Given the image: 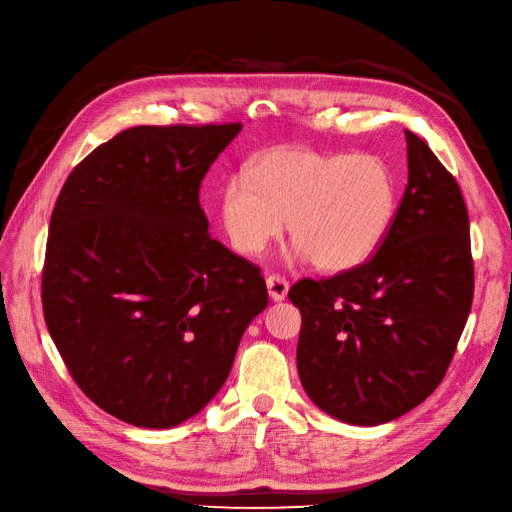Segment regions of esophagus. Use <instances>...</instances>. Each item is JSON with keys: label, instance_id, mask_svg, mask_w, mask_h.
<instances>
[{"label": "esophagus", "instance_id": "obj_1", "mask_svg": "<svg viewBox=\"0 0 512 512\" xmlns=\"http://www.w3.org/2000/svg\"><path fill=\"white\" fill-rule=\"evenodd\" d=\"M288 282L280 275H269L267 277V290H269V297L271 301H284L286 294H288Z\"/></svg>", "mask_w": 512, "mask_h": 512}]
</instances>
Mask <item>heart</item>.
Segmentation results:
<instances>
[{"label":"heart","mask_w":512,"mask_h":512,"mask_svg":"<svg viewBox=\"0 0 512 512\" xmlns=\"http://www.w3.org/2000/svg\"><path fill=\"white\" fill-rule=\"evenodd\" d=\"M395 209L397 183L380 158L290 147L260 153L220 196V220L239 254L265 252L288 220L294 258H312L322 271L374 256Z\"/></svg>","instance_id":"b5f03b06"}]
</instances>
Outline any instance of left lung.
I'll return each mask as SVG.
<instances>
[{"label": "left lung", "mask_w": 512, "mask_h": 512, "mask_svg": "<svg viewBox=\"0 0 512 512\" xmlns=\"http://www.w3.org/2000/svg\"><path fill=\"white\" fill-rule=\"evenodd\" d=\"M408 185L378 252L363 265L301 280L299 378L337 421L382 425L438 389L474 294L468 209L455 177L406 130Z\"/></svg>", "instance_id": "1"}]
</instances>
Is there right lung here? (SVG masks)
Returning <instances> with one entry per match:
<instances>
[{
  "instance_id": "obj_1",
  "label": "right lung",
  "mask_w": 512,
  "mask_h": 512,
  "mask_svg": "<svg viewBox=\"0 0 512 512\" xmlns=\"http://www.w3.org/2000/svg\"><path fill=\"white\" fill-rule=\"evenodd\" d=\"M239 132L136 126L91 151L59 192L44 320L74 382L123 423L170 429L203 410L267 307L260 269L211 239L198 203Z\"/></svg>"
}]
</instances>
